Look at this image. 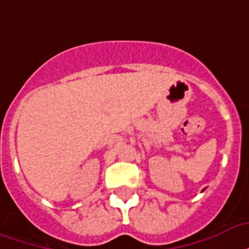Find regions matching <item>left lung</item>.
<instances>
[{
  "label": "left lung",
  "instance_id": "8db88e82",
  "mask_svg": "<svg viewBox=\"0 0 249 249\" xmlns=\"http://www.w3.org/2000/svg\"><path fill=\"white\" fill-rule=\"evenodd\" d=\"M204 191H205V189H202V192H204Z\"/></svg>",
  "mask_w": 249,
  "mask_h": 249
}]
</instances>
